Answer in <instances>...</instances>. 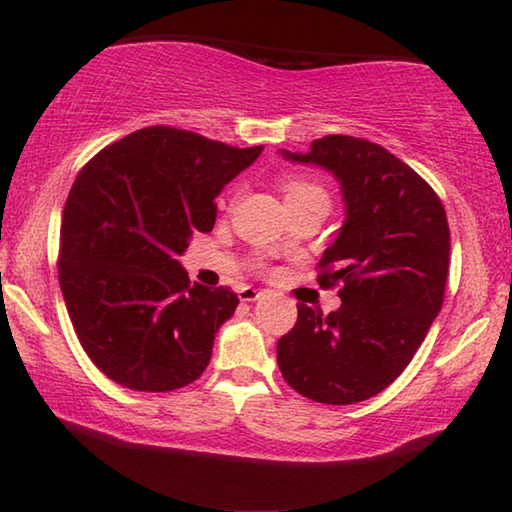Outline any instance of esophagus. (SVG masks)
<instances>
[{"instance_id":"obj_1","label":"esophagus","mask_w":512,"mask_h":512,"mask_svg":"<svg viewBox=\"0 0 512 512\" xmlns=\"http://www.w3.org/2000/svg\"><path fill=\"white\" fill-rule=\"evenodd\" d=\"M259 298H262V291H257L253 287H244V289L239 291V300L241 302H255Z\"/></svg>"}]
</instances>
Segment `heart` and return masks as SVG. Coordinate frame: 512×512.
Returning <instances> with one entry per match:
<instances>
[{
    "label": "heart",
    "mask_w": 512,
    "mask_h": 512,
    "mask_svg": "<svg viewBox=\"0 0 512 512\" xmlns=\"http://www.w3.org/2000/svg\"><path fill=\"white\" fill-rule=\"evenodd\" d=\"M284 192H287V198H296V196H305V194H314V192H323L316 183L305 178H291L284 185Z\"/></svg>",
    "instance_id": "b5f03b06"
}]
</instances>
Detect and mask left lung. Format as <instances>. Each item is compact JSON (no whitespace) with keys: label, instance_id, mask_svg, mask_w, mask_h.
Here are the masks:
<instances>
[{"label":"left lung","instance_id":"left-lung-1","mask_svg":"<svg viewBox=\"0 0 512 512\" xmlns=\"http://www.w3.org/2000/svg\"><path fill=\"white\" fill-rule=\"evenodd\" d=\"M284 160L332 173L345 221L320 257L323 287L341 282L327 316L298 305L277 341L287 384L320 404H354L402 375L443 307L449 225L436 192L384 146L350 135L314 140Z\"/></svg>","mask_w":512,"mask_h":512}]
</instances>
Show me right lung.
<instances>
[{"mask_svg":"<svg viewBox=\"0 0 512 512\" xmlns=\"http://www.w3.org/2000/svg\"><path fill=\"white\" fill-rule=\"evenodd\" d=\"M262 151L151 126L110 144L76 176L58 277L76 336L103 375L144 393L203 375L239 298L189 284L178 255L214 228V198Z\"/></svg>","mask_w":512,"mask_h":512,"instance_id":"1","label":"right lung"}]
</instances>
